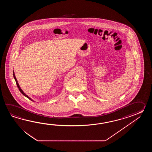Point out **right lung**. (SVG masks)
I'll list each match as a JSON object with an SVG mask.
<instances>
[{"label":"right lung","instance_id":"right-lung-1","mask_svg":"<svg viewBox=\"0 0 152 152\" xmlns=\"http://www.w3.org/2000/svg\"><path fill=\"white\" fill-rule=\"evenodd\" d=\"M13 77H14V79H15V81H16V84L17 85V87H18V89H19V90H20V92L22 93V94H23V95L24 96H26V97H27L28 98H29V99L30 100H32V101H33V100L30 98V97H28L26 94L24 92H23V91L22 90V89L20 88V85H19V84H18V81H17V80L16 78V77H15V73H14V72H13Z\"/></svg>","mask_w":152,"mask_h":152}]
</instances>
